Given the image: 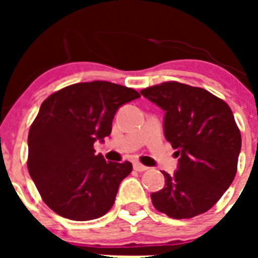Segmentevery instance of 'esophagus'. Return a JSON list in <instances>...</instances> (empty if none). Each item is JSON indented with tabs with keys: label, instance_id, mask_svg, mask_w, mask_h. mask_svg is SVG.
Here are the masks:
<instances>
[{
	"label": "esophagus",
	"instance_id": "obj_1",
	"mask_svg": "<svg viewBox=\"0 0 258 258\" xmlns=\"http://www.w3.org/2000/svg\"><path fill=\"white\" fill-rule=\"evenodd\" d=\"M133 168H134V170H137V172H145V170L149 169L147 166L142 165V164H141V163H134L133 164Z\"/></svg>",
	"mask_w": 258,
	"mask_h": 258
}]
</instances>
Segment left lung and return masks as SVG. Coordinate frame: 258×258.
I'll list each match as a JSON object with an SVG mask.
<instances>
[{
    "label": "left lung",
    "instance_id": "8db88e82",
    "mask_svg": "<svg viewBox=\"0 0 258 258\" xmlns=\"http://www.w3.org/2000/svg\"><path fill=\"white\" fill-rule=\"evenodd\" d=\"M141 94L164 112V136L178 165L163 172L165 186L151 194L155 208L170 218H192L221 199L236 174L241 137L232 111L202 88L164 83Z\"/></svg>",
    "mask_w": 258,
    "mask_h": 258
}]
</instances>
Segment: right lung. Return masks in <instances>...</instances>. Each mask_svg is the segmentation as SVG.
<instances>
[{
  "label": "right lung",
  "mask_w": 258,
  "mask_h": 258,
  "mask_svg": "<svg viewBox=\"0 0 258 258\" xmlns=\"http://www.w3.org/2000/svg\"><path fill=\"white\" fill-rule=\"evenodd\" d=\"M141 95L108 81L79 83L46 98L28 134V172L50 209L72 221L102 217L132 163L95 155L122 104Z\"/></svg>",
  "instance_id": "obj_1"
}]
</instances>
